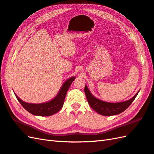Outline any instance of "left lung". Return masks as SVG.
Returning <instances> with one entry per match:
<instances>
[{"instance_id":"1","label":"left lung","mask_w":154,"mask_h":154,"mask_svg":"<svg viewBox=\"0 0 154 154\" xmlns=\"http://www.w3.org/2000/svg\"><path fill=\"white\" fill-rule=\"evenodd\" d=\"M85 92L89 105L92 109L102 116H111L119 114L127 109L137 97L139 91L129 100L118 103L106 102L97 99L92 95L87 86L86 85L85 87Z\"/></svg>"}]
</instances>
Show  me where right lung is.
Listing matches in <instances>:
<instances>
[{
    "label": "right lung",
    "instance_id": "1",
    "mask_svg": "<svg viewBox=\"0 0 154 154\" xmlns=\"http://www.w3.org/2000/svg\"><path fill=\"white\" fill-rule=\"evenodd\" d=\"M75 77L69 78L62 85L59 93L51 101L42 103H26L15 94L16 98L23 108L31 114L38 116H51L58 112L62 108L66 98L67 91L71 84L75 80Z\"/></svg>",
    "mask_w": 154,
    "mask_h": 154
}]
</instances>
